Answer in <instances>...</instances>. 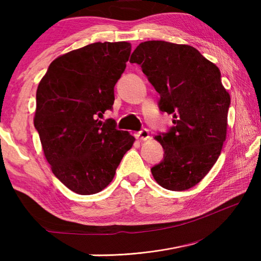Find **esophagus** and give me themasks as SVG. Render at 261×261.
Wrapping results in <instances>:
<instances>
[{
	"instance_id": "1",
	"label": "esophagus",
	"mask_w": 261,
	"mask_h": 261,
	"mask_svg": "<svg viewBox=\"0 0 261 261\" xmlns=\"http://www.w3.org/2000/svg\"><path fill=\"white\" fill-rule=\"evenodd\" d=\"M135 136H136V138L139 140H147L149 138V132L147 129H141L140 131L136 132Z\"/></svg>"
}]
</instances>
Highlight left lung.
Wrapping results in <instances>:
<instances>
[{
    "label": "left lung",
    "instance_id": "1",
    "mask_svg": "<svg viewBox=\"0 0 261 261\" xmlns=\"http://www.w3.org/2000/svg\"><path fill=\"white\" fill-rule=\"evenodd\" d=\"M130 63L140 65L160 94V112L173 115L174 125L159 134L163 160L151 168L162 188L184 191L205 177L218 160L227 135L230 95L215 64L188 45L145 41Z\"/></svg>",
    "mask_w": 261,
    "mask_h": 261
}]
</instances>
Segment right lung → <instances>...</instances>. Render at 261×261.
<instances>
[{
  "mask_svg": "<svg viewBox=\"0 0 261 261\" xmlns=\"http://www.w3.org/2000/svg\"><path fill=\"white\" fill-rule=\"evenodd\" d=\"M131 53L129 42H95L57 57L37 90L34 126L51 171L78 194L112 182L135 137L101 121Z\"/></svg>",
  "mask_w": 261,
  "mask_h": 261,
  "instance_id": "add662e5",
  "label": "right lung"
}]
</instances>
